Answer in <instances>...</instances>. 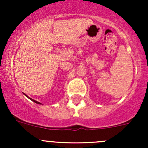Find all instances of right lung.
I'll return each instance as SVG.
<instances>
[{"instance_id":"obj_1","label":"right lung","mask_w":148,"mask_h":148,"mask_svg":"<svg viewBox=\"0 0 148 148\" xmlns=\"http://www.w3.org/2000/svg\"><path fill=\"white\" fill-rule=\"evenodd\" d=\"M23 94H24V93H23ZM24 95H25V96H26V97H27L28 98V99H31V101H33V102H35V103H36V104H41V103H40V102H37V101H36V100H34V99H31V98H30L29 97H28L27 96V95H25V94H24Z\"/></svg>"}]
</instances>
